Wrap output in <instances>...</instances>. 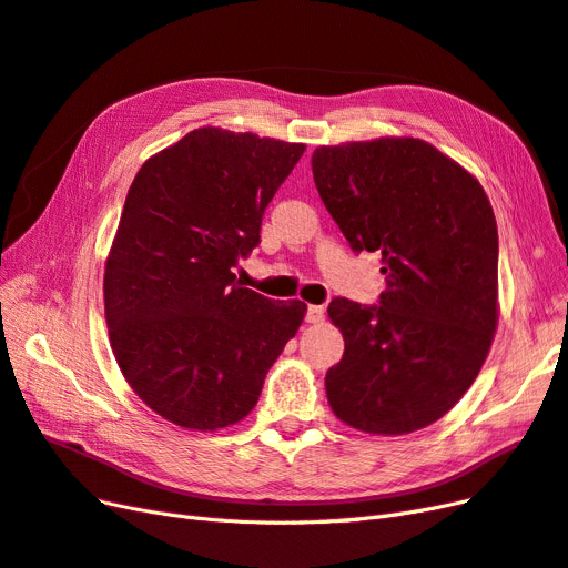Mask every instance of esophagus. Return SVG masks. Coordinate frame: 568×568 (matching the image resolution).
<instances>
[{
  "label": "esophagus",
  "mask_w": 568,
  "mask_h": 568,
  "mask_svg": "<svg viewBox=\"0 0 568 568\" xmlns=\"http://www.w3.org/2000/svg\"><path fill=\"white\" fill-rule=\"evenodd\" d=\"M325 318V308L321 304H308L306 306V323H323Z\"/></svg>",
  "instance_id": "obj_1"
}]
</instances>
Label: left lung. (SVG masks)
<instances>
[{
    "instance_id": "obj_1",
    "label": "left lung",
    "mask_w": 568,
    "mask_h": 568,
    "mask_svg": "<svg viewBox=\"0 0 568 568\" xmlns=\"http://www.w3.org/2000/svg\"><path fill=\"white\" fill-rule=\"evenodd\" d=\"M311 170L354 252H379L377 304L335 297L344 354L327 404L354 429L408 434L477 379L498 325V226L465 168L419 139L321 145Z\"/></svg>"
}]
</instances>
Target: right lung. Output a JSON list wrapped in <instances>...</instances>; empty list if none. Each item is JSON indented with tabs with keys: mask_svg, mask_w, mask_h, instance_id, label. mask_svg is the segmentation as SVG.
I'll list each match as a JSON object with an SVG mask.
<instances>
[{
	"mask_svg": "<svg viewBox=\"0 0 568 568\" xmlns=\"http://www.w3.org/2000/svg\"><path fill=\"white\" fill-rule=\"evenodd\" d=\"M304 143L203 126L141 164L105 262L108 335L124 379L170 423L214 432L257 406L306 304L243 287L235 266Z\"/></svg>",
	"mask_w": 568,
	"mask_h": 568,
	"instance_id": "1",
	"label": "right lung"
}]
</instances>
